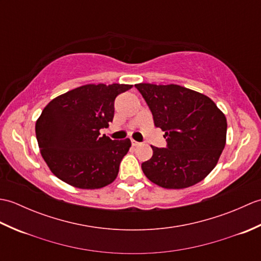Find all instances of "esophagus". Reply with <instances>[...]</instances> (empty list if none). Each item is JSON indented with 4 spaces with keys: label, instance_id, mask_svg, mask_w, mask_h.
Here are the masks:
<instances>
[{
    "label": "esophagus",
    "instance_id": "esophagus-1",
    "mask_svg": "<svg viewBox=\"0 0 261 261\" xmlns=\"http://www.w3.org/2000/svg\"><path fill=\"white\" fill-rule=\"evenodd\" d=\"M131 143H132V146H134V147H137V146L140 145V142H138V141H136L134 139H131Z\"/></svg>",
    "mask_w": 261,
    "mask_h": 261
}]
</instances>
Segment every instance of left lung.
Masks as SVG:
<instances>
[{"instance_id": "obj_1", "label": "left lung", "mask_w": 261, "mask_h": 261, "mask_svg": "<svg viewBox=\"0 0 261 261\" xmlns=\"http://www.w3.org/2000/svg\"><path fill=\"white\" fill-rule=\"evenodd\" d=\"M165 131L166 148H152L141 164L143 174L164 188H186L206 177L219 162L226 140V119L210 97L179 85H135Z\"/></svg>"}]
</instances>
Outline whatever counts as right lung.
Returning a JSON list of instances; mask_svg holds the SVG:
<instances>
[{
  "instance_id": "obj_1",
  "label": "right lung",
  "mask_w": 261,
  "mask_h": 261,
  "mask_svg": "<svg viewBox=\"0 0 261 261\" xmlns=\"http://www.w3.org/2000/svg\"><path fill=\"white\" fill-rule=\"evenodd\" d=\"M132 85L88 84L47 104L36 123L42 158L53 174L67 184L95 190L118 176L130 139L112 140L99 130L114 116V99Z\"/></svg>"
}]
</instances>
